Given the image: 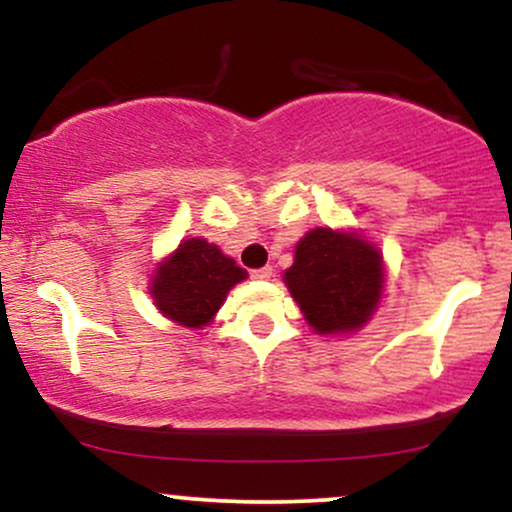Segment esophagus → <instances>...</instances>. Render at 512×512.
Segmentation results:
<instances>
[{"label": "esophagus", "mask_w": 512, "mask_h": 512, "mask_svg": "<svg viewBox=\"0 0 512 512\" xmlns=\"http://www.w3.org/2000/svg\"><path fill=\"white\" fill-rule=\"evenodd\" d=\"M252 276H255V279H262V281H269L274 276V269L269 267H260V269H252Z\"/></svg>", "instance_id": "1"}]
</instances>
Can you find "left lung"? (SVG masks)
Here are the masks:
<instances>
[{
  "label": "left lung",
  "mask_w": 512,
  "mask_h": 512,
  "mask_svg": "<svg viewBox=\"0 0 512 512\" xmlns=\"http://www.w3.org/2000/svg\"><path fill=\"white\" fill-rule=\"evenodd\" d=\"M284 284L317 334L356 332L383 296V255L358 233L313 228L298 240Z\"/></svg>",
  "instance_id": "1"
}]
</instances>
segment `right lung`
I'll return each instance as SVG.
<instances>
[{"label":"right lung","instance_id":"1","mask_svg":"<svg viewBox=\"0 0 512 512\" xmlns=\"http://www.w3.org/2000/svg\"><path fill=\"white\" fill-rule=\"evenodd\" d=\"M248 272L204 238H187L156 267L149 293L156 308L182 327H207L228 291Z\"/></svg>","mask_w":512,"mask_h":512}]
</instances>
